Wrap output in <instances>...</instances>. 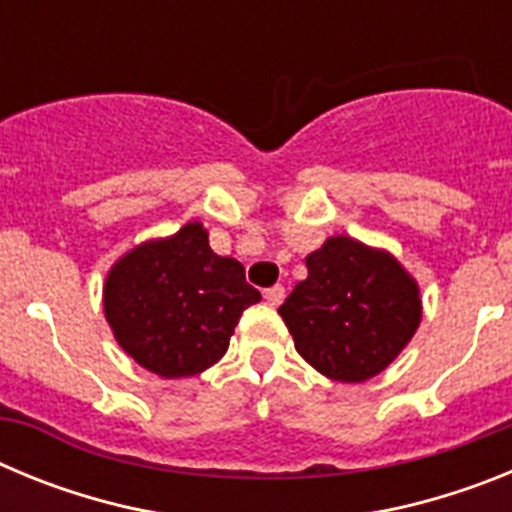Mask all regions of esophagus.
Returning a JSON list of instances; mask_svg holds the SVG:
<instances>
[{"mask_svg":"<svg viewBox=\"0 0 512 512\" xmlns=\"http://www.w3.org/2000/svg\"><path fill=\"white\" fill-rule=\"evenodd\" d=\"M264 300L269 302V305H274V307L282 305V302H284V287H279V284H277V287L264 289Z\"/></svg>","mask_w":512,"mask_h":512,"instance_id":"obj_1","label":"esophagus"}]
</instances>
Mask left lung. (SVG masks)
I'll return each instance as SVG.
<instances>
[{
	"label": "left lung",
	"instance_id": "8db88e82",
	"mask_svg": "<svg viewBox=\"0 0 512 512\" xmlns=\"http://www.w3.org/2000/svg\"><path fill=\"white\" fill-rule=\"evenodd\" d=\"M305 266L279 307L297 354L336 382L382 374L423 318L418 282L390 251L348 235H330Z\"/></svg>",
	"mask_w": 512,
	"mask_h": 512
}]
</instances>
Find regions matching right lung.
Instances as JSON below:
<instances>
[{
	"label": "right lung",
	"instance_id": "add662e5",
	"mask_svg": "<svg viewBox=\"0 0 512 512\" xmlns=\"http://www.w3.org/2000/svg\"><path fill=\"white\" fill-rule=\"evenodd\" d=\"M259 300L241 261L217 256L197 220L122 253L102 289L115 341L164 379L194 377L217 364L243 310Z\"/></svg>",
	"mask_w": 512,
	"mask_h": 512
}]
</instances>
